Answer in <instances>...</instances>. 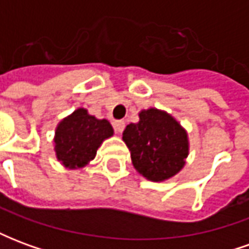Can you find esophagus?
I'll use <instances>...</instances> for the list:
<instances>
[{"label": "esophagus", "instance_id": "34e87169", "mask_svg": "<svg viewBox=\"0 0 249 249\" xmlns=\"http://www.w3.org/2000/svg\"><path fill=\"white\" fill-rule=\"evenodd\" d=\"M113 128L117 133H121L125 128V123L123 120H116V121H113Z\"/></svg>", "mask_w": 249, "mask_h": 249}]
</instances>
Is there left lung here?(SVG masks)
Masks as SVG:
<instances>
[{"mask_svg":"<svg viewBox=\"0 0 249 249\" xmlns=\"http://www.w3.org/2000/svg\"><path fill=\"white\" fill-rule=\"evenodd\" d=\"M137 124L126 125L123 140L136 171L151 181L172 178L185 164L188 136L171 114L159 109L141 110Z\"/></svg>","mask_w":249,"mask_h":249,"instance_id":"obj_1","label":"left lung"}]
</instances>
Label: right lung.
<instances>
[{
  "instance_id": "1",
  "label": "right lung",
  "mask_w": 249,
  "mask_h": 249,
  "mask_svg": "<svg viewBox=\"0 0 249 249\" xmlns=\"http://www.w3.org/2000/svg\"><path fill=\"white\" fill-rule=\"evenodd\" d=\"M112 135L113 128L108 120H98L88 114L87 109H77L57 126V159L68 168L84 167L94 159L103 141Z\"/></svg>"
}]
</instances>
